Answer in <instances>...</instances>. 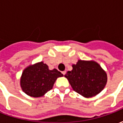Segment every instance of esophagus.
<instances>
[{
    "label": "esophagus",
    "mask_w": 123,
    "mask_h": 123,
    "mask_svg": "<svg viewBox=\"0 0 123 123\" xmlns=\"http://www.w3.org/2000/svg\"><path fill=\"white\" fill-rule=\"evenodd\" d=\"M62 74L64 75H65V74H66V71H63V72H62Z\"/></svg>",
    "instance_id": "1"
}]
</instances>
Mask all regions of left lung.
<instances>
[{"label": "left lung", "instance_id": "left-lung-1", "mask_svg": "<svg viewBox=\"0 0 123 123\" xmlns=\"http://www.w3.org/2000/svg\"><path fill=\"white\" fill-rule=\"evenodd\" d=\"M64 76L73 90L85 98H92L100 93L107 81L105 71L93 61L78 60Z\"/></svg>", "mask_w": 123, "mask_h": 123}]
</instances>
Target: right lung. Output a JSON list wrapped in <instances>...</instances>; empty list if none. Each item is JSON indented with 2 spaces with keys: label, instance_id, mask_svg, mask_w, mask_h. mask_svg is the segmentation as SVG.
<instances>
[{
  "label": "right lung",
  "instance_id": "obj_1",
  "mask_svg": "<svg viewBox=\"0 0 123 123\" xmlns=\"http://www.w3.org/2000/svg\"><path fill=\"white\" fill-rule=\"evenodd\" d=\"M63 76L61 72L54 68L49 69L43 62L30 65L24 70L20 78V86L24 92L33 98H39L53 88L59 77Z\"/></svg>",
  "mask_w": 123,
  "mask_h": 123
}]
</instances>
